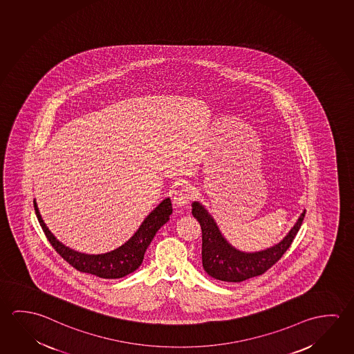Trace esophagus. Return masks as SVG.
Returning <instances> with one entry per match:
<instances>
[{
	"mask_svg": "<svg viewBox=\"0 0 354 354\" xmlns=\"http://www.w3.org/2000/svg\"><path fill=\"white\" fill-rule=\"evenodd\" d=\"M192 197H194V189L192 186L180 185L178 190H175L173 203L178 207H181V206H185V205L190 203Z\"/></svg>",
	"mask_w": 354,
	"mask_h": 354,
	"instance_id": "34e87169",
	"label": "esophagus"
}]
</instances>
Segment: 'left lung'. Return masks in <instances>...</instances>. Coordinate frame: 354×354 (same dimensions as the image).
I'll list each match as a JSON object with an SVG mask.
<instances>
[{
    "instance_id": "left-lung-1",
    "label": "left lung",
    "mask_w": 354,
    "mask_h": 354,
    "mask_svg": "<svg viewBox=\"0 0 354 354\" xmlns=\"http://www.w3.org/2000/svg\"><path fill=\"white\" fill-rule=\"evenodd\" d=\"M306 211L302 212L288 236L269 250L243 253L234 250L222 237L209 212L198 203H192V214L203 230V267L209 277L222 281L239 283L267 272L289 250L299 232Z\"/></svg>"
}]
</instances>
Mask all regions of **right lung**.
Returning a JSON list of instances; mask_svg holds the SVG:
<instances>
[{
    "label": "right lung",
    "mask_w": 354,
    "mask_h": 354,
    "mask_svg": "<svg viewBox=\"0 0 354 354\" xmlns=\"http://www.w3.org/2000/svg\"><path fill=\"white\" fill-rule=\"evenodd\" d=\"M33 205L41 230L49 243L52 244L53 248L57 250V253L64 261H68L71 267L75 268L76 270L88 272L104 279L123 278L129 272H133L136 269H138L151 239L156 236L158 230L168 222L170 214H173L171 201L170 198H165L157 209L151 211L142 223L140 230L134 233L133 237L131 238L127 243L123 244L118 250L106 254L87 255L69 250L64 244L60 243L41 220L35 201H33Z\"/></svg>",
    "instance_id": "1"
}]
</instances>
